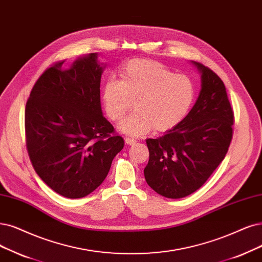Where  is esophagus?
I'll return each instance as SVG.
<instances>
[{
    "mask_svg": "<svg viewBox=\"0 0 262 262\" xmlns=\"http://www.w3.org/2000/svg\"><path fill=\"white\" fill-rule=\"evenodd\" d=\"M136 142H137V141L135 140L134 138H130V137H126V138H125V143L128 144V146H133V144H135Z\"/></svg>",
    "mask_w": 262,
    "mask_h": 262,
    "instance_id": "esophagus-1",
    "label": "esophagus"
}]
</instances>
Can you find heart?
I'll use <instances>...</instances> for the list:
<instances>
[{
  "instance_id": "heart-1",
  "label": "heart",
  "mask_w": 262,
  "mask_h": 262,
  "mask_svg": "<svg viewBox=\"0 0 262 262\" xmlns=\"http://www.w3.org/2000/svg\"><path fill=\"white\" fill-rule=\"evenodd\" d=\"M195 99V89L186 75L163 64L134 59L120 72V82L110 80L101 89V101L108 118L121 121L132 108L135 112L121 122L119 129L130 136L150 130L167 133L186 119Z\"/></svg>"
}]
</instances>
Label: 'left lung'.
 <instances>
[{"instance_id":"8db88e82","label":"left lung","mask_w":262,"mask_h":262,"mask_svg":"<svg viewBox=\"0 0 262 262\" xmlns=\"http://www.w3.org/2000/svg\"><path fill=\"white\" fill-rule=\"evenodd\" d=\"M201 73L198 100L177 127L147 139L148 185L168 199H181L200 189L225 159L233 135L234 114L226 86L209 68L192 61Z\"/></svg>"}]
</instances>
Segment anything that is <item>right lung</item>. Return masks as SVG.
I'll use <instances>...</instances> for the list:
<instances>
[{
	"label": "right lung",
	"instance_id": "right-lung-1",
	"mask_svg": "<svg viewBox=\"0 0 262 262\" xmlns=\"http://www.w3.org/2000/svg\"><path fill=\"white\" fill-rule=\"evenodd\" d=\"M57 61L35 82L26 104V142L40 178L68 199L98 188L124 147L102 115L100 80L104 67L97 53L76 59L70 69Z\"/></svg>",
	"mask_w": 262,
	"mask_h": 262
}]
</instances>
